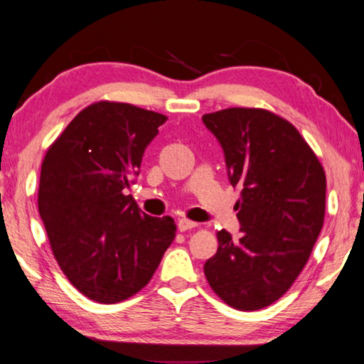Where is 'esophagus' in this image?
<instances>
[{"label":"esophagus","mask_w":364,"mask_h":364,"mask_svg":"<svg viewBox=\"0 0 364 364\" xmlns=\"http://www.w3.org/2000/svg\"><path fill=\"white\" fill-rule=\"evenodd\" d=\"M196 226H197V223H194V221H191V220H186V218L178 220V230H180L181 232L193 230V228H196Z\"/></svg>","instance_id":"esophagus-1"}]
</instances>
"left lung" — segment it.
<instances>
[{"mask_svg": "<svg viewBox=\"0 0 364 364\" xmlns=\"http://www.w3.org/2000/svg\"><path fill=\"white\" fill-rule=\"evenodd\" d=\"M220 141L242 236L217 232L218 250L204 264L218 297L241 311L281 299L310 258L326 210V173L316 154L286 119L255 107L202 115Z\"/></svg>", "mask_w": 364, "mask_h": 364, "instance_id": "8db88e82", "label": "left lung"}]
</instances>
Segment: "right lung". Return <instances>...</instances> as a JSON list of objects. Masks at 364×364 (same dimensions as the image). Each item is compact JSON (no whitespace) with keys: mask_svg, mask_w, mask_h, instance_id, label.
Returning a JSON list of instances; mask_svg holds the SVG:
<instances>
[{"mask_svg":"<svg viewBox=\"0 0 364 364\" xmlns=\"http://www.w3.org/2000/svg\"><path fill=\"white\" fill-rule=\"evenodd\" d=\"M167 117L100 101L48 147L38 210L59 268L85 297L119 304L139 292L173 242L171 217H149L127 189Z\"/></svg>","mask_w":364,"mask_h":364,"instance_id":"obj_1","label":"right lung"}]
</instances>
